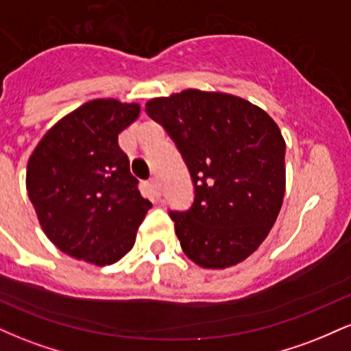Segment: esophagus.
Listing matches in <instances>:
<instances>
[{"label": "esophagus", "mask_w": 351, "mask_h": 351, "mask_svg": "<svg viewBox=\"0 0 351 351\" xmlns=\"http://www.w3.org/2000/svg\"><path fill=\"white\" fill-rule=\"evenodd\" d=\"M150 186L156 196H162V184L156 178H150Z\"/></svg>", "instance_id": "1"}]
</instances>
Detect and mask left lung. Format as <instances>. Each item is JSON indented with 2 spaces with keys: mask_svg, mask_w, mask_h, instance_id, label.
<instances>
[{
  "mask_svg": "<svg viewBox=\"0 0 351 351\" xmlns=\"http://www.w3.org/2000/svg\"><path fill=\"white\" fill-rule=\"evenodd\" d=\"M191 176L195 198L170 211L181 249L206 269L234 265L259 247L285 191V142L263 108L219 92L188 88L148 100Z\"/></svg>",
  "mask_w": 351,
  "mask_h": 351,
  "instance_id": "1",
  "label": "left lung"
}]
</instances>
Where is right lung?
<instances>
[{"label":"right lung","mask_w":351,"mask_h":351,"mask_svg":"<svg viewBox=\"0 0 351 351\" xmlns=\"http://www.w3.org/2000/svg\"><path fill=\"white\" fill-rule=\"evenodd\" d=\"M138 104L97 99L59 120L27 162L26 188L43 231L62 252L110 265L134 247L152 203L119 147Z\"/></svg>","instance_id":"add662e5"}]
</instances>
